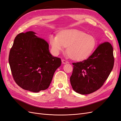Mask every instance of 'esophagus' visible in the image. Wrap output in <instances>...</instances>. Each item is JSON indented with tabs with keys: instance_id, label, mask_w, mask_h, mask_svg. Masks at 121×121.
Returning a JSON list of instances; mask_svg holds the SVG:
<instances>
[{
	"instance_id": "obj_1",
	"label": "esophagus",
	"mask_w": 121,
	"mask_h": 121,
	"mask_svg": "<svg viewBox=\"0 0 121 121\" xmlns=\"http://www.w3.org/2000/svg\"><path fill=\"white\" fill-rule=\"evenodd\" d=\"M61 61H62V63L64 64H67V63H68V62L67 60H61Z\"/></svg>"
}]
</instances>
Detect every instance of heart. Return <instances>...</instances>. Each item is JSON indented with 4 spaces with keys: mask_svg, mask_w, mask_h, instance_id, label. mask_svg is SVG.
I'll list each match as a JSON object with an SVG mask.
<instances>
[{
    "mask_svg": "<svg viewBox=\"0 0 121 121\" xmlns=\"http://www.w3.org/2000/svg\"><path fill=\"white\" fill-rule=\"evenodd\" d=\"M49 42L54 52L57 54L67 47V53L75 60H82L91 56L96 45L93 36L77 30H67L58 36L50 35Z\"/></svg>",
    "mask_w": 121,
    "mask_h": 121,
    "instance_id": "heart-1",
    "label": "heart"
}]
</instances>
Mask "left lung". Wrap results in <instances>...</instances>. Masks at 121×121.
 Here are the masks:
<instances>
[{
	"label": "left lung",
	"mask_w": 121,
	"mask_h": 121,
	"mask_svg": "<svg viewBox=\"0 0 121 121\" xmlns=\"http://www.w3.org/2000/svg\"><path fill=\"white\" fill-rule=\"evenodd\" d=\"M73 65L70 82L73 90L83 95L93 93L103 85L112 71V47L108 42L100 44L87 60Z\"/></svg>",
	"instance_id": "obj_1"
}]
</instances>
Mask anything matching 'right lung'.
Returning a JSON list of instances; mask_svg holds the SVG:
<instances>
[{"label":"right lung","instance_id":"1","mask_svg":"<svg viewBox=\"0 0 121 121\" xmlns=\"http://www.w3.org/2000/svg\"><path fill=\"white\" fill-rule=\"evenodd\" d=\"M36 34L33 31L18 34L10 49L9 61L17 85L25 90L38 92L48 88L61 61L51 54L48 43Z\"/></svg>","mask_w":121,"mask_h":121}]
</instances>
